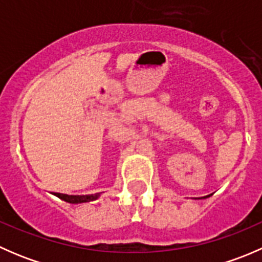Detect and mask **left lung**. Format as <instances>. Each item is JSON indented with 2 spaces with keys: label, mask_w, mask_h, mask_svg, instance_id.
Returning a JSON list of instances; mask_svg holds the SVG:
<instances>
[{
  "label": "left lung",
  "mask_w": 262,
  "mask_h": 262,
  "mask_svg": "<svg viewBox=\"0 0 262 262\" xmlns=\"http://www.w3.org/2000/svg\"><path fill=\"white\" fill-rule=\"evenodd\" d=\"M209 196H212V194H210V195H207V196H203V198H199V199H207V198H209Z\"/></svg>",
  "instance_id": "1"
}]
</instances>
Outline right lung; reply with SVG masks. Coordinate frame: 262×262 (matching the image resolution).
I'll return each instance as SVG.
<instances>
[{"label":"right lung","instance_id":"add662e5","mask_svg":"<svg viewBox=\"0 0 262 262\" xmlns=\"http://www.w3.org/2000/svg\"><path fill=\"white\" fill-rule=\"evenodd\" d=\"M54 195L59 198L60 200H63V202L70 203V204H81V203H89L99 199L101 192H96V194L91 195H67L60 194V192H54Z\"/></svg>","mask_w":262,"mask_h":262}]
</instances>
